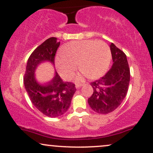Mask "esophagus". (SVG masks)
<instances>
[{
    "label": "esophagus",
    "mask_w": 153,
    "mask_h": 153,
    "mask_svg": "<svg viewBox=\"0 0 153 153\" xmlns=\"http://www.w3.org/2000/svg\"><path fill=\"white\" fill-rule=\"evenodd\" d=\"M82 85V84H76V85H75V88H80Z\"/></svg>",
    "instance_id": "34e87169"
}]
</instances>
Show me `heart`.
I'll return each instance as SVG.
<instances>
[{
	"mask_svg": "<svg viewBox=\"0 0 153 153\" xmlns=\"http://www.w3.org/2000/svg\"><path fill=\"white\" fill-rule=\"evenodd\" d=\"M111 58V50L104 42L81 40L67 44L62 54L56 57L55 65L59 74L66 80L74 75L78 64L82 72L77 80H81L87 75L91 79H96L106 73Z\"/></svg>",
	"mask_w": 153,
	"mask_h": 153,
	"instance_id": "obj_1",
	"label": "heart"
}]
</instances>
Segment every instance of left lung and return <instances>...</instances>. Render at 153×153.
Returning a JSON list of instances; mask_svg holds the SVG:
<instances>
[{
  "mask_svg": "<svg viewBox=\"0 0 153 153\" xmlns=\"http://www.w3.org/2000/svg\"><path fill=\"white\" fill-rule=\"evenodd\" d=\"M113 65L102 78L91 83L94 89L88 100L94 111L106 114L114 111L127 95L130 80V71L127 56L113 43L111 44Z\"/></svg>",
  "mask_w": 153,
  "mask_h": 153,
  "instance_id": "obj_1",
  "label": "left lung"
}]
</instances>
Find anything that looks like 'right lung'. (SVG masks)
Here are the masks:
<instances>
[{
    "label": "right lung",
    "mask_w": 153,
    "mask_h": 153,
    "mask_svg": "<svg viewBox=\"0 0 153 153\" xmlns=\"http://www.w3.org/2000/svg\"><path fill=\"white\" fill-rule=\"evenodd\" d=\"M60 42L50 37L35 49L29 57L24 78L25 89L31 103L47 117L54 118L64 114L69 108L76 88L74 83L64 82L57 72L51 81L40 83L35 77V71L40 63L54 65V56Z\"/></svg>",
    "instance_id": "right-lung-1"
}]
</instances>
